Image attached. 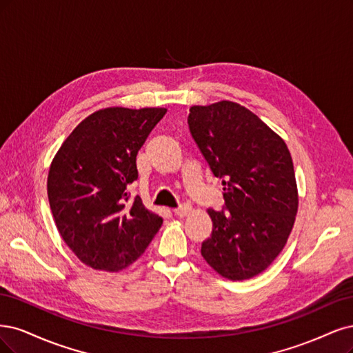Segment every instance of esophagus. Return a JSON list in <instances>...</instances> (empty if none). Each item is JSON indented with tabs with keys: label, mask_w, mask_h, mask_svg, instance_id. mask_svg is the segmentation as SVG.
<instances>
[{
	"label": "esophagus",
	"mask_w": 353,
	"mask_h": 353,
	"mask_svg": "<svg viewBox=\"0 0 353 353\" xmlns=\"http://www.w3.org/2000/svg\"><path fill=\"white\" fill-rule=\"evenodd\" d=\"M173 212L177 215V217H186V215L190 212V207L189 205H181L180 208H176Z\"/></svg>",
	"instance_id": "esophagus-1"
}]
</instances>
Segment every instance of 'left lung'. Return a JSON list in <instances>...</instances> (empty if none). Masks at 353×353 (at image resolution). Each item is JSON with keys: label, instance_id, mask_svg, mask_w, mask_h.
I'll list each match as a JSON object with an SVG mask.
<instances>
[{"label": "left lung", "instance_id": "left-lung-1", "mask_svg": "<svg viewBox=\"0 0 353 353\" xmlns=\"http://www.w3.org/2000/svg\"><path fill=\"white\" fill-rule=\"evenodd\" d=\"M188 124L215 177L224 211L208 210L212 233L201 255L224 279L246 280L267 270L286 246L299 195L288 145L241 104L193 105Z\"/></svg>", "mask_w": 353, "mask_h": 353}]
</instances>
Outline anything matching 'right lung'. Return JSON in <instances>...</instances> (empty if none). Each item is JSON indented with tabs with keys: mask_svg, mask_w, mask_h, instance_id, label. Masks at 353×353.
Here are the masks:
<instances>
[{
	"mask_svg": "<svg viewBox=\"0 0 353 353\" xmlns=\"http://www.w3.org/2000/svg\"><path fill=\"white\" fill-rule=\"evenodd\" d=\"M165 108L108 107L77 124L57 151L47 190L52 217L72 252L94 270L117 272L138 259L163 219L128 188L136 155Z\"/></svg>",
	"mask_w": 353,
	"mask_h": 353,
	"instance_id": "right-lung-1",
	"label": "right lung"
}]
</instances>
